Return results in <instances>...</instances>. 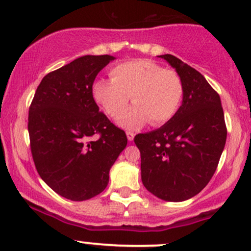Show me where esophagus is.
Listing matches in <instances>:
<instances>
[{
  "instance_id": "obj_1",
  "label": "esophagus",
  "mask_w": 251,
  "mask_h": 251,
  "mask_svg": "<svg viewBox=\"0 0 251 251\" xmlns=\"http://www.w3.org/2000/svg\"><path fill=\"white\" fill-rule=\"evenodd\" d=\"M126 135H127V139L129 140V142H132V140L134 139V133H133V132L127 131V132H126Z\"/></svg>"
}]
</instances>
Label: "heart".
<instances>
[{
	"mask_svg": "<svg viewBox=\"0 0 251 251\" xmlns=\"http://www.w3.org/2000/svg\"><path fill=\"white\" fill-rule=\"evenodd\" d=\"M111 81L93 83V97L107 116L116 118L126 108L129 97L134 106L119 117L124 127L137 128L146 122L158 126L177 113L184 97V83L177 71L163 68L146 59L118 63L109 70Z\"/></svg>",
	"mask_w": 251,
	"mask_h": 251,
	"instance_id": "obj_1",
	"label": "heart"
}]
</instances>
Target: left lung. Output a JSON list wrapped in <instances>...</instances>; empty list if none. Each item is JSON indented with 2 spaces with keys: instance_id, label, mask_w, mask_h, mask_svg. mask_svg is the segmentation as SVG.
<instances>
[{
  "instance_id": "1",
  "label": "left lung",
  "mask_w": 251,
  "mask_h": 251,
  "mask_svg": "<svg viewBox=\"0 0 251 251\" xmlns=\"http://www.w3.org/2000/svg\"><path fill=\"white\" fill-rule=\"evenodd\" d=\"M159 56L179 73L183 102L165 125L137 134L134 143L144 186L160 200L181 201L201 192L214 176L226 126L220 96L205 77L171 54Z\"/></svg>"
}]
</instances>
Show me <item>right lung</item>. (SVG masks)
Wrapping results in <instances>:
<instances>
[{"label": "right lung", "instance_id": "right-lung-1", "mask_svg": "<svg viewBox=\"0 0 251 251\" xmlns=\"http://www.w3.org/2000/svg\"><path fill=\"white\" fill-rule=\"evenodd\" d=\"M112 55H85L50 72L29 107L30 151L40 177L56 194L86 201L106 189L127 145L124 129L99 112L93 82Z\"/></svg>", "mask_w": 251, "mask_h": 251}]
</instances>
